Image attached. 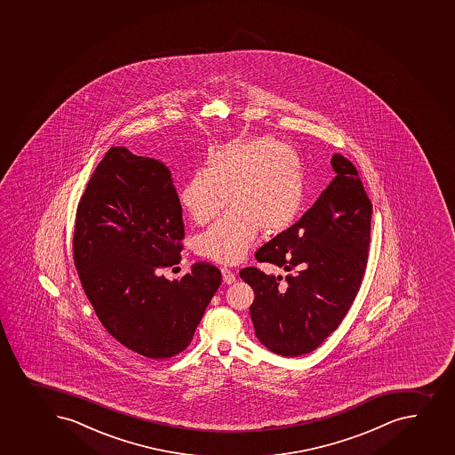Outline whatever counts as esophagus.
I'll return each instance as SVG.
<instances>
[{
    "instance_id": "esophagus-1",
    "label": "esophagus",
    "mask_w": 455,
    "mask_h": 455,
    "mask_svg": "<svg viewBox=\"0 0 455 455\" xmlns=\"http://www.w3.org/2000/svg\"><path fill=\"white\" fill-rule=\"evenodd\" d=\"M220 273H222V279H224L225 283L231 284L235 282V275L230 268H227V267H222L220 268Z\"/></svg>"
}]
</instances>
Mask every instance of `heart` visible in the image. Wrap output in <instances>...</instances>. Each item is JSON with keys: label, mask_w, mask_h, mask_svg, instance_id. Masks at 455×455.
Masks as SVG:
<instances>
[{"label": "heart", "mask_w": 455, "mask_h": 455, "mask_svg": "<svg viewBox=\"0 0 455 455\" xmlns=\"http://www.w3.org/2000/svg\"><path fill=\"white\" fill-rule=\"evenodd\" d=\"M231 209L196 239L198 255L237 264L257 242L259 231L280 235L297 220L306 202V172L297 151L261 136L215 151L207 172L191 176L180 202L196 224H207Z\"/></svg>", "instance_id": "obj_1"}]
</instances>
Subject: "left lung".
I'll use <instances>...</instances> for the list:
<instances>
[{
	"mask_svg": "<svg viewBox=\"0 0 455 455\" xmlns=\"http://www.w3.org/2000/svg\"><path fill=\"white\" fill-rule=\"evenodd\" d=\"M331 164L337 176L315 204L255 253L289 271L286 286L257 267L240 271L255 292L257 338L275 355L315 350L346 317L366 270L372 203L350 160L333 154Z\"/></svg>",
	"mask_w": 455,
	"mask_h": 455,
	"instance_id": "8db88e82",
	"label": "left lung"
}]
</instances>
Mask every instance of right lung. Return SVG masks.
Returning <instances> with one entry per match:
<instances>
[{"instance_id": "obj_1", "label": "right lung", "mask_w": 455, "mask_h": 455, "mask_svg": "<svg viewBox=\"0 0 455 455\" xmlns=\"http://www.w3.org/2000/svg\"><path fill=\"white\" fill-rule=\"evenodd\" d=\"M182 207L171 171L124 147L105 154L80 198L74 264L104 328L129 350L169 359L189 346L220 284V271L197 262L180 280Z\"/></svg>"}]
</instances>
